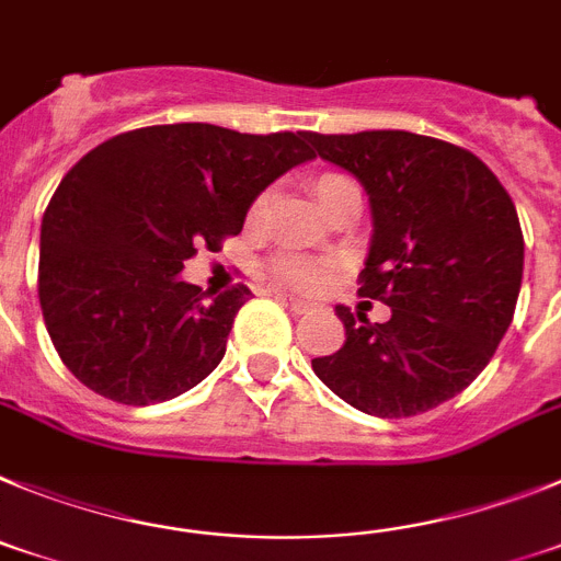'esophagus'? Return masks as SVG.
Here are the masks:
<instances>
[{"label":"esophagus","instance_id":"1","mask_svg":"<svg viewBox=\"0 0 561 561\" xmlns=\"http://www.w3.org/2000/svg\"><path fill=\"white\" fill-rule=\"evenodd\" d=\"M279 296H282V299L287 301V308L294 310V313H305V310L310 308L308 301H305V299H299V296H290V294H279Z\"/></svg>","mask_w":561,"mask_h":561}]
</instances>
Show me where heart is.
<instances>
[{
  "label": "heart",
  "mask_w": 561,
  "mask_h": 561,
  "mask_svg": "<svg viewBox=\"0 0 561 561\" xmlns=\"http://www.w3.org/2000/svg\"><path fill=\"white\" fill-rule=\"evenodd\" d=\"M347 183H353V180L344 178V174L324 172L313 180V192L316 197H319L321 206H328L330 197H333L341 186H347ZM265 208H267V197L265 194H260V197L251 203L248 222H260ZM274 274L279 276L285 285L299 287V290H319V287H324V282L330 279V265L328 262L308 260V256H296V253H285V256H279V260L274 262Z\"/></svg>",
  "instance_id": "heart-1"
}]
</instances>
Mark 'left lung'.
<instances>
[{
	"mask_svg": "<svg viewBox=\"0 0 561 561\" xmlns=\"http://www.w3.org/2000/svg\"><path fill=\"white\" fill-rule=\"evenodd\" d=\"M308 140L367 192L358 294L392 308L373 324L339 305L347 339L313 373L375 417L440 407L483 373L514 319L525 260L514 203L483 160L446 140L403 129Z\"/></svg>",
	"mask_w": 561,
	"mask_h": 561,
	"instance_id": "left-lung-1",
	"label": "left lung"
}]
</instances>
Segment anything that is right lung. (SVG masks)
<instances>
[{
  "mask_svg": "<svg viewBox=\"0 0 561 561\" xmlns=\"http://www.w3.org/2000/svg\"><path fill=\"white\" fill-rule=\"evenodd\" d=\"M313 158L308 133L214 124L146 126L87 152L58 183L38 242V301L67 369L129 407L211 375L251 290L206 299L183 262L240 233L253 199Z\"/></svg>",
  "mask_w": 561,
  "mask_h": 561,
  "instance_id": "obj_1",
  "label": "right lung"
}]
</instances>
